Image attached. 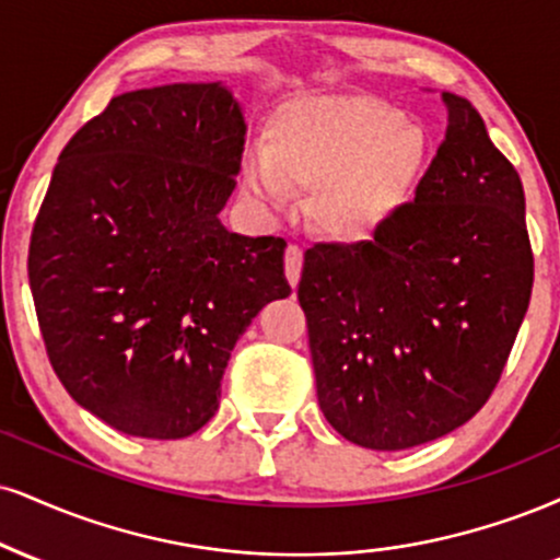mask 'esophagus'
I'll return each mask as SVG.
<instances>
[{"instance_id":"1","label":"esophagus","mask_w":560,"mask_h":560,"mask_svg":"<svg viewBox=\"0 0 560 560\" xmlns=\"http://www.w3.org/2000/svg\"><path fill=\"white\" fill-rule=\"evenodd\" d=\"M284 273L287 281L292 287L300 284V273H302V250L298 245H289L284 253Z\"/></svg>"}]
</instances>
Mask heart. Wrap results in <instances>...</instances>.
Wrapping results in <instances>:
<instances>
[{
	"label": "heart",
	"instance_id": "b5f03b06",
	"mask_svg": "<svg viewBox=\"0 0 560 560\" xmlns=\"http://www.w3.org/2000/svg\"><path fill=\"white\" fill-rule=\"evenodd\" d=\"M428 159V132L386 101L305 96L273 114L268 145L245 153L242 182L268 206H287L294 187H315L320 232L365 242L409 203Z\"/></svg>",
	"mask_w": 560,
	"mask_h": 560
}]
</instances>
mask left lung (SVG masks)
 Returning a JSON list of instances; mask_svg holds the SVG:
<instances>
[{
    "mask_svg": "<svg viewBox=\"0 0 560 560\" xmlns=\"http://www.w3.org/2000/svg\"><path fill=\"white\" fill-rule=\"evenodd\" d=\"M446 138L370 242H318L298 298L318 404L362 448L451 433L490 399L529 307L524 187L467 98L441 93Z\"/></svg>",
    "mask_w": 560,
    "mask_h": 560,
    "instance_id": "1",
    "label": "left lung"
}]
</instances>
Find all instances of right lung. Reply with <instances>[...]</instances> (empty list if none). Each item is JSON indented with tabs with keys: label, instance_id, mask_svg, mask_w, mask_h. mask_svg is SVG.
Wrapping results in <instances>:
<instances>
[{
	"label": "right lung",
	"instance_id": "1",
	"mask_svg": "<svg viewBox=\"0 0 560 560\" xmlns=\"http://www.w3.org/2000/svg\"><path fill=\"white\" fill-rule=\"evenodd\" d=\"M245 132L224 83H174L114 96L59 153L31 234V292L57 378L119 433L203 428L237 339L292 294L287 242L219 219Z\"/></svg>",
	"mask_w": 560,
	"mask_h": 560
}]
</instances>
